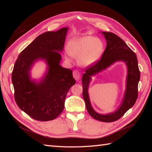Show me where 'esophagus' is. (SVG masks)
Segmentation results:
<instances>
[{"label":"esophagus","instance_id":"34e87169","mask_svg":"<svg viewBox=\"0 0 152 152\" xmlns=\"http://www.w3.org/2000/svg\"><path fill=\"white\" fill-rule=\"evenodd\" d=\"M73 76H74V78H75V80H77V81L79 80L80 78V73L79 71L77 70H74L73 71Z\"/></svg>","mask_w":152,"mask_h":152}]
</instances>
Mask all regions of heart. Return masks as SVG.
I'll use <instances>...</instances> for the list:
<instances>
[{
	"mask_svg": "<svg viewBox=\"0 0 152 152\" xmlns=\"http://www.w3.org/2000/svg\"><path fill=\"white\" fill-rule=\"evenodd\" d=\"M68 51L71 56L78 58V62L82 66H88L96 62L104 51L101 40L94 37L86 36L71 40L68 44ZM70 61L69 56H65Z\"/></svg>",
	"mask_w": 152,
	"mask_h": 152,
	"instance_id": "obj_1",
	"label": "heart"
}]
</instances>
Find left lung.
Segmentation results:
<instances>
[{
    "mask_svg": "<svg viewBox=\"0 0 152 152\" xmlns=\"http://www.w3.org/2000/svg\"><path fill=\"white\" fill-rule=\"evenodd\" d=\"M102 34L104 35L107 45L101 59L88 66L86 73L83 74L82 80L83 97L86 102L87 110L92 118L100 121L112 122L121 118L136 102L140 73L136 54L125 42L118 35L110 32H102ZM118 60L125 62L128 69L127 86L124 100L121 106L114 113L106 115H99L92 109L89 101L87 89L91 76Z\"/></svg>",
    "mask_w": 152,
    "mask_h": 152,
    "instance_id": "left-lung-1",
    "label": "left lung"
}]
</instances>
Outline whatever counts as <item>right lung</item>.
Masks as SVG:
<instances>
[{
	"mask_svg": "<svg viewBox=\"0 0 152 152\" xmlns=\"http://www.w3.org/2000/svg\"><path fill=\"white\" fill-rule=\"evenodd\" d=\"M68 28L46 32L39 35L21 52L14 64L12 74L14 99L21 110L34 119L41 121L53 120L64 107L68 91L76 80L72 71L59 64ZM38 58L48 63L45 78L37 84L30 80L31 64Z\"/></svg>",
	"mask_w": 152,
	"mask_h": 152,
	"instance_id": "obj_1",
	"label": "right lung"
}]
</instances>
